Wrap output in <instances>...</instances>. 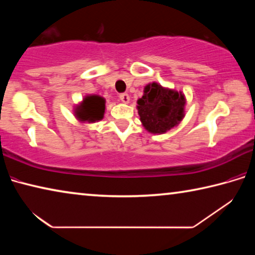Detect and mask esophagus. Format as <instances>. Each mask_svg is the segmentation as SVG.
Instances as JSON below:
<instances>
[{"label": "esophagus", "instance_id": "34e87169", "mask_svg": "<svg viewBox=\"0 0 255 255\" xmlns=\"http://www.w3.org/2000/svg\"><path fill=\"white\" fill-rule=\"evenodd\" d=\"M119 99H120V101L124 102V103H128L129 101H130V98H129L128 93H122L119 96Z\"/></svg>", "mask_w": 255, "mask_h": 255}]
</instances>
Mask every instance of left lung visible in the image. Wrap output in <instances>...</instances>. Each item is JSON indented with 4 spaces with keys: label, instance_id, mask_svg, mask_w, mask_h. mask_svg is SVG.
<instances>
[{
    "label": "left lung",
    "instance_id": "left-lung-1",
    "mask_svg": "<svg viewBox=\"0 0 255 255\" xmlns=\"http://www.w3.org/2000/svg\"><path fill=\"white\" fill-rule=\"evenodd\" d=\"M185 103L182 91L164 88L156 82L148 83L143 97L137 100L140 123L150 133H165L182 122Z\"/></svg>",
    "mask_w": 255,
    "mask_h": 255
}]
</instances>
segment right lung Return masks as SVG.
<instances>
[{
    "mask_svg": "<svg viewBox=\"0 0 255 255\" xmlns=\"http://www.w3.org/2000/svg\"><path fill=\"white\" fill-rule=\"evenodd\" d=\"M106 99L98 94H88L74 108L75 118L80 123L94 124L105 117Z\"/></svg>",
    "mask_w": 255,
    "mask_h": 255,
    "instance_id": "1",
    "label": "right lung"
}]
</instances>
